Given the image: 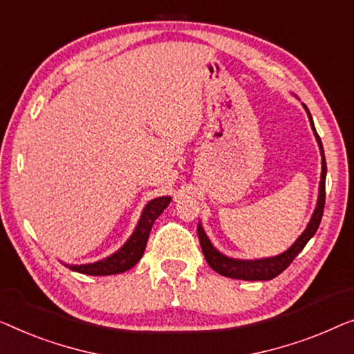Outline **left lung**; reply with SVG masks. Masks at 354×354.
<instances>
[{"mask_svg": "<svg viewBox=\"0 0 354 354\" xmlns=\"http://www.w3.org/2000/svg\"><path fill=\"white\" fill-rule=\"evenodd\" d=\"M306 109V106H305ZM308 117H310V123L313 131H315V136L319 142V149H321V156H322V173H321V184H319V198H317V207L315 213H313V218L310 221V225L303 231L300 237L297 239L295 243L286 250L281 255L272 257V258H265V260H234V258H227L216 250L215 247L212 245L210 241H208L207 234L203 232L202 226H197V234H198V241H201V247L203 252V257L208 263V266L212 268L213 271H216L218 274L226 276V277H232V279H243V281H270V279L276 277L281 274L283 270H287L288 265L295 260V257L300 253L308 241L315 236L317 227L321 225V218L322 213H324V203H326V173H327V167H326V157H324V149H322V142L319 134L316 133L315 123H313L311 113L306 109Z\"/></svg>", "mask_w": 354, "mask_h": 354, "instance_id": "8db88e82", "label": "left lung"}]
</instances>
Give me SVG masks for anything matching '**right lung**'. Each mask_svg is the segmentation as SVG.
I'll return each instance as SVG.
<instances>
[{"mask_svg": "<svg viewBox=\"0 0 354 354\" xmlns=\"http://www.w3.org/2000/svg\"><path fill=\"white\" fill-rule=\"evenodd\" d=\"M170 201V197H158L149 202L146 208H144L141 220H139L136 229H134V232L131 234V237H129L125 245H123L118 252L113 253V255L104 258L101 261L89 263V265L66 266L71 268L72 271L89 276H111L128 271L129 268H133L142 258V253L146 250L149 232H151L153 221L160 216V213L165 210Z\"/></svg>", "mask_w": 354, "mask_h": 354, "instance_id": "add662e5", "label": "right lung"}]
</instances>
